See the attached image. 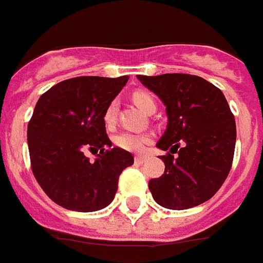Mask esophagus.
I'll return each instance as SVG.
<instances>
[{
    "label": "esophagus",
    "mask_w": 263,
    "mask_h": 263,
    "mask_svg": "<svg viewBox=\"0 0 263 263\" xmlns=\"http://www.w3.org/2000/svg\"><path fill=\"white\" fill-rule=\"evenodd\" d=\"M136 163H139V164H143V163H146L147 157L146 156H136L135 157Z\"/></svg>",
    "instance_id": "esophagus-1"
}]
</instances>
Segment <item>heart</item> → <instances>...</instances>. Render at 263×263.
<instances>
[{
    "instance_id": "heart-1",
    "label": "heart",
    "mask_w": 263,
    "mask_h": 263,
    "mask_svg": "<svg viewBox=\"0 0 263 263\" xmlns=\"http://www.w3.org/2000/svg\"><path fill=\"white\" fill-rule=\"evenodd\" d=\"M133 102L136 105L139 106L140 109H143L144 111L153 110L156 109V102L150 93L147 92H135L133 93ZM116 111H117V102H110L107 107H106L105 115H103V119H105L106 124H113L115 120H116ZM152 140L150 135H144V133H130V132H123L120 135H117L115 137V143H116L117 147H120L123 150H127V152H141L146 144H148Z\"/></svg>"
}]
</instances>
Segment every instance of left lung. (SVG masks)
I'll use <instances>...</instances> for the list:
<instances>
[{
    "instance_id": "8db88e82",
    "label": "left lung",
    "mask_w": 263,
    "mask_h": 263,
    "mask_svg": "<svg viewBox=\"0 0 263 263\" xmlns=\"http://www.w3.org/2000/svg\"><path fill=\"white\" fill-rule=\"evenodd\" d=\"M137 79L161 99L168 119L157 147L170 153L160 157L164 174L148 182L153 198L168 210L200 205L224 184L234 160L235 119L224 93L200 76L185 73ZM178 141H184L182 147ZM174 152L179 156L174 158Z\"/></svg>"
}]
</instances>
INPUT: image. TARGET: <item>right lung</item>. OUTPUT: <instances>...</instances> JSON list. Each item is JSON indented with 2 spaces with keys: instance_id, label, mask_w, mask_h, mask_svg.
I'll return each mask as SVG.
<instances>
[{
  "instance_id": "add662e5",
  "label": "right lung",
  "mask_w": 263,
  "mask_h": 263,
  "mask_svg": "<svg viewBox=\"0 0 263 263\" xmlns=\"http://www.w3.org/2000/svg\"><path fill=\"white\" fill-rule=\"evenodd\" d=\"M128 76H81L59 82L45 92L28 124L31 167L45 194L70 211H99L110 204L119 176L135 163L111 147L103 115ZM86 149L99 152L95 162Z\"/></svg>"
}]
</instances>
